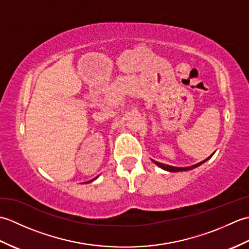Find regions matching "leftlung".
Returning <instances> with one entry per match:
<instances>
[{"mask_svg": "<svg viewBox=\"0 0 249 249\" xmlns=\"http://www.w3.org/2000/svg\"><path fill=\"white\" fill-rule=\"evenodd\" d=\"M213 154H214V153H213ZM213 154L211 155V156H209L208 158H206V160H202V161H200V162H198V163H196V165H193V166H190V167H174V166H170V165H166V163H161V162L155 161V160H152L153 162H154L155 165H157L158 167L163 169V170H166V171H169V172H181V171L193 170V169L201 166V165H202V163H204L206 160H209L210 158L213 156Z\"/></svg>", "mask_w": 249, "mask_h": 249, "instance_id": "left-lung-1", "label": "left lung"}]
</instances>
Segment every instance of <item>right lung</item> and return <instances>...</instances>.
I'll return each mask as SVG.
<instances>
[{
	"label": "right lung",
	"instance_id": "obj_1",
	"mask_svg": "<svg viewBox=\"0 0 249 249\" xmlns=\"http://www.w3.org/2000/svg\"><path fill=\"white\" fill-rule=\"evenodd\" d=\"M98 178V177H96V178H93V179H91V181H88V182H86V184H87V183H89V182H93V181H95V179H96V178Z\"/></svg>",
	"mask_w": 249,
	"mask_h": 249
}]
</instances>
